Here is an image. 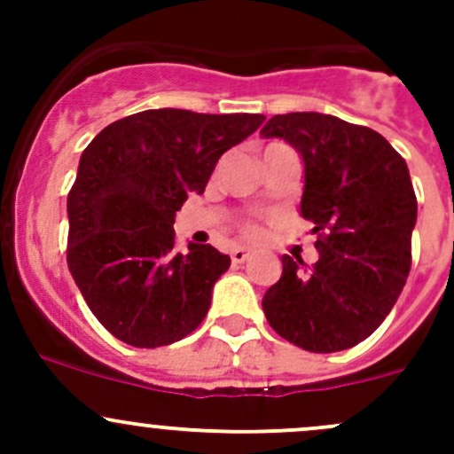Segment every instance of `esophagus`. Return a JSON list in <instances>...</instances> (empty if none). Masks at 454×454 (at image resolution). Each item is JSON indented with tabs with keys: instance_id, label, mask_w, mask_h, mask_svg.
<instances>
[{
	"instance_id": "34e87169",
	"label": "esophagus",
	"mask_w": 454,
	"mask_h": 454,
	"mask_svg": "<svg viewBox=\"0 0 454 454\" xmlns=\"http://www.w3.org/2000/svg\"><path fill=\"white\" fill-rule=\"evenodd\" d=\"M248 256H250V250H246V248H235V250H231L232 263H244V261L248 259Z\"/></svg>"
}]
</instances>
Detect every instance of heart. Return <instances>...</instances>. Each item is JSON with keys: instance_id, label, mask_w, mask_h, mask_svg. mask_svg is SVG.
<instances>
[{"instance_id": "b5f03b06", "label": "heart", "mask_w": 454, "mask_h": 454, "mask_svg": "<svg viewBox=\"0 0 454 454\" xmlns=\"http://www.w3.org/2000/svg\"><path fill=\"white\" fill-rule=\"evenodd\" d=\"M278 146H286L283 145V142H268V145L263 146V153H268V151H274V149H278ZM259 222H256V219H244V222L239 223V232L244 237H256L259 235Z\"/></svg>"}]
</instances>
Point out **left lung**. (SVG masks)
<instances>
[{"label": "left lung", "instance_id": "8db88e82", "mask_svg": "<svg viewBox=\"0 0 454 454\" xmlns=\"http://www.w3.org/2000/svg\"><path fill=\"white\" fill-rule=\"evenodd\" d=\"M261 136L303 155L301 213L318 250L312 265L283 254L281 278L261 301L265 318L312 354L356 347L382 325L411 272L418 198L409 167L378 131L325 114H278Z\"/></svg>", "mask_w": 454, "mask_h": 454}]
</instances>
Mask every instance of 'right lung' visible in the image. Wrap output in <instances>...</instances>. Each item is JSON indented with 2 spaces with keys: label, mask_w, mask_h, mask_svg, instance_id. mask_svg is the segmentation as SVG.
I'll use <instances>...</instances> for the list:
<instances>
[{
  "label": "right lung",
  "mask_w": 454,
  "mask_h": 454,
  "mask_svg": "<svg viewBox=\"0 0 454 454\" xmlns=\"http://www.w3.org/2000/svg\"><path fill=\"white\" fill-rule=\"evenodd\" d=\"M263 114L146 109L105 127L81 155L67 195V268L87 308L118 340L171 345L200 327L231 256L210 244L173 250V222L204 193L217 160Z\"/></svg>",
  "instance_id": "1"
}]
</instances>
